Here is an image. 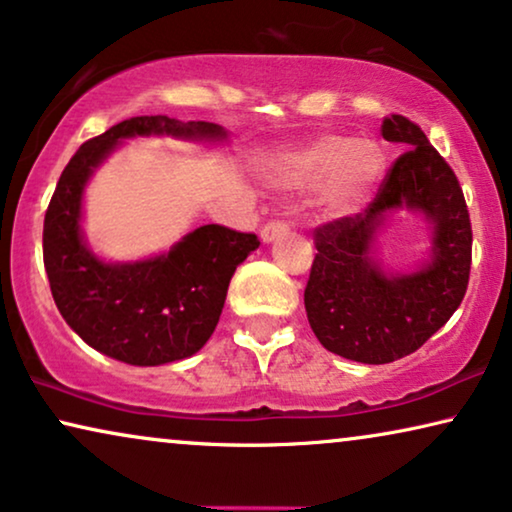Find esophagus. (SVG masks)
I'll return each mask as SVG.
<instances>
[{
	"mask_svg": "<svg viewBox=\"0 0 512 512\" xmlns=\"http://www.w3.org/2000/svg\"><path fill=\"white\" fill-rule=\"evenodd\" d=\"M286 233H289V226H286L284 221H270L261 228V240L265 244H270V242H275L277 237H282Z\"/></svg>",
	"mask_w": 512,
	"mask_h": 512,
	"instance_id": "1",
	"label": "esophagus"
}]
</instances>
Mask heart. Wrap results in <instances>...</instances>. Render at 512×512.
<instances>
[{
    "mask_svg": "<svg viewBox=\"0 0 512 512\" xmlns=\"http://www.w3.org/2000/svg\"><path fill=\"white\" fill-rule=\"evenodd\" d=\"M387 158L373 139L319 137L284 156L272 170V181L284 188H312L328 179L324 205L335 216H349L366 205L380 184Z\"/></svg>",
    "mask_w": 512,
    "mask_h": 512,
    "instance_id": "1",
    "label": "heart"
}]
</instances>
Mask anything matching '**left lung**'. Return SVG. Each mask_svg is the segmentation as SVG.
Here are the masks:
<instances>
[{"instance_id": "1", "label": "left lung", "mask_w": 512, "mask_h": 512, "mask_svg": "<svg viewBox=\"0 0 512 512\" xmlns=\"http://www.w3.org/2000/svg\"><path fill=\"white\" fill-rule=\"evenodd\" d=\"M382 137L401 144L366 212L314 230V256L305 310L328 352L349 361L391 363L417 352L447 324L464 300L471 275L473 230L457 174L433 149L417 123L391 114ZM398 208L432 223L430 261L412 273H387L374 242Z\"/></svg>"}]
</instances>
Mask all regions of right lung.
Masks as SVG:
<instances>
[{
    "instance_id": "1",
    "label": "right lung",
    "mask_w": 512,
    "mask_h": 512,
    "mask_svg": "<svg viewBox=\"0 0 512 512\" xmlns=\"http://www.w3.org/2000/svg\"><path fill=\"white\" fill-rule=\"evenodd\" d=\"M149 135L223 142L228 132L207 121L128 118L81 144L44 219V265L62 319L86 345L130 366H163L200 352L219 324L230 277L261 244L254 233L209 223L144 261L109 263L93 254L81 230L86 184L123 139Z\"/></svg>"
}]
</instances>
